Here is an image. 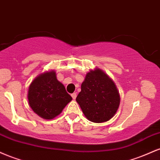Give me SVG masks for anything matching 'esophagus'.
<instances>
[{
	"instance_id": "esophagus-1",
	"label": "esophagus",
	"mask_w": 160,
	"mask_h": 160,
	"mask_svg": "<svg viewBox=\"0 0 160 160\" xmlns=\"http://www.w3.org/2000/svg\"><path fill=\"white\" fill-rule=\"evenodd\" d=\"M71 97H72L73 99H76L77 98V93L76 92H74L71 94Z\"/></svg>"
}]
</instances>
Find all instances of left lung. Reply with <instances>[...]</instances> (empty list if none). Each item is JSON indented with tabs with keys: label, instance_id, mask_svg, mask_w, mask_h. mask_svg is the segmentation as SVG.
Segmentation results:
<instances>
[{
	"label": "left lung",
	"instance_id": "left-lung-1",
	"mask_svg": "<svg viewBox=\"0 0 160 160\" xmlns=\"http://www.w3.org/2000/svg\"><path fill=\"white\" fill-rule=\"evenodd\" d=\"M85 117L100 123L110 120L120 106V97L113 80L102 70H91L76 98Z\"/></svg>",
	"mask_w": 160,
	"mask_h": 160
}]
</instances>
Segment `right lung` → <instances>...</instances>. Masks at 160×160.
<instances>
[{
	"label": "right lung",
	"instance_id": "add662e5",
	"mask_svg": "<svg viewBox=\"0 0 160 160\" xmlns=\"http://www.w3.org/2000/svg\"><path fill=\"white\" fill-rule=\"evenodd\" d=\"M28 99L33 111L46 120H52L62 113L72 98L54 71L38 75L28 89Z\"/></svg>",
	"mask_w": 160,
	"mask_h": 160
}]
</instances>
